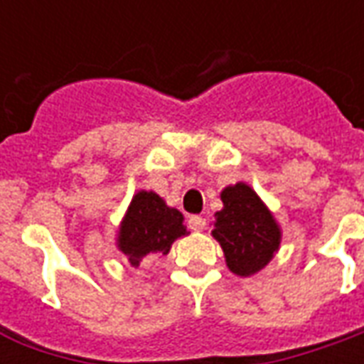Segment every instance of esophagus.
<instances>
[{"label":"esophagus","instance_id":"1","mask_svg":"<svg viewBox=\"0 0 364 364\" xmlns=\"http://www.w3.org/2000/svg\"><path fill=\"white\" fill-rule=\"evenodd\" d=\"M188 227L192 230H203L205 229V219L201 215H190L188 217Z\"/></svg>","mask_w":364,"mask_h":364}]
</instances>
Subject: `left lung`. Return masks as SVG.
<instances>
[{"label":"left lung","instance_id":"obj_1","mask_svg":"<svg viewBox=\"0 0 364 364\" xmlns=\"http://www.w3.org/2000/svg\"><path fill=\"white\" fill-rule=\"evenodd\" d=\"M221 200L223 209L215 213L211 235L221 244L230 272L250 277L264 269L279 250V225L258 193L244 182L227 186Z\"/></svg>","mask_w":364,"mask_h":364}]
</instances>
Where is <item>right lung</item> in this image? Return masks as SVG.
Here are the masks:
<instances>
[{"instance_id": "right-lung-1", "label": "right lung", "mask_w": 364, "mask_h": 364, "mask_svg": "<svg viewBox=\"0 0 364 364\" xmlns=\"http://www.w3.org/2000/svg\"><path fill=\"white\" fill-rule=\"evenodd\" d=\"M178 209L168 208L155 192H137L118 232V248L132 267L145 258L166 256L176 238L188 235Z\"/></svg>"}]
</instances>
